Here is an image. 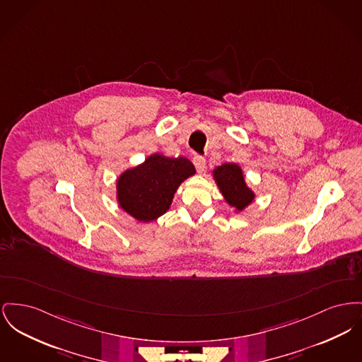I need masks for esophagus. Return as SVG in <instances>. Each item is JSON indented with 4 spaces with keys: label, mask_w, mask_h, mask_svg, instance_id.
Masks as SVG:
<instances>
[{
    "label": "esophagus",
    "mask_w": 362,
    "mask_h": 362,
    "mask_svg": "<svg viewBox=\"0 0 362 362\" xmlns=\"http://www.w3.org/2000/svg\"><path fill=\"white\" fill-rule=\"evenodd\" d=\"M192 163H194L195 168H197V170H198L199 173H202V172L205 170V167H206V161H205V158H204L202 156H194V158H192Z\"/></svg>",
    "instance_id": "esophagus-1"
}]
</instances>
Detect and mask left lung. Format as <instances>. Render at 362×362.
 Segmentation results:
<instances>
[{
	"mask_svg": "<svg viewBox=\"0 0 362 362\" xmlns=\"http://www.w3.org/2000/svg\"><path fill=\"white\" fill-rule=\"evenodd\" d=\"M216 186L226 202L236 213L245 211L255 199V192L247 186L243 170L235 163H224L212 170Z\"/></svg>",
	"mask_w": 362,
	"mask_h": 362,
	"instance_id": "1",
	"label": "left lung"
}]
</instances>
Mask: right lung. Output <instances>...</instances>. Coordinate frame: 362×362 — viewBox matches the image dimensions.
Instances as JSON below:
<instances>
[{
  "mask_svg": "<svg viewBox=\"0 0 362 362\" xmlns=\"http://www.w3.org/2000/svg\"><path fill=\"white\" fill-rule=\"evenodd\" d=\"M194 175L189 158L153 153L144 163L119 175L116 201L139 223H150L168 212L179 186Z\"/></svg>",
  "mask_w": 362,
  "mask_h": 362,
  "instance_id": "obj_1",
  "label": "right lung"
}]
</instances>
